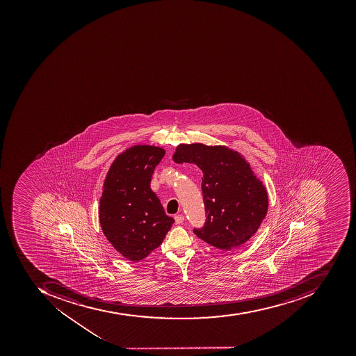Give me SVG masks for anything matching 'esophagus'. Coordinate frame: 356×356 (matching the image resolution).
<instances>
[{
    "label": "esophagus",
    "mask_w": 356,
    "mask_h": 356,
    "mask_svg": "<svg viewBox=\"0 0 356 356\" xmlns=\"http://www.w3.org/2000/svg\"><path fill=\"white\" fill-rule=\"evenodd\" d=\"M184 216L183 215H177V216H175V223H177V225H181V223H183V221H184Z\"/></svg>",
    "instance_id": "1"
}]
</instances>
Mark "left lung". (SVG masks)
<instances>
[{"instance_id":"left-lung-1","label":"left lung","mask_w":356,"mask_h":356,"mask_svg":"<svg viewBox=\"0 0 356 356\" xmlns=\"http://www.w3.org/2000/svg\"><path fill=\"white\" fill-rule=\"evenodd\" d=\"M173 160L202 170L206 222L194 233L208 244L229 250L241 248L257 232L268 210V194L250 163L225 146L181 144Z\"/></svg>"}]
</instances>
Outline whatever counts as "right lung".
<instances>
[{"label":"right lung","mask_w":356,"mask_h":356,"mask_svg":"<svg viewBox=\"0 0 356 356\" xmlns=\"http://www.w3.org/2000/svg\"><path fill=\"white\" fill-rule=\"evenodd\" d=\"M164 149L136 145L116 156L104 183L99 220L108 242L131 261L159 248L175 219L165 215L150 188Z\"/></svg>","instance_id":"1"}]
</instances>
